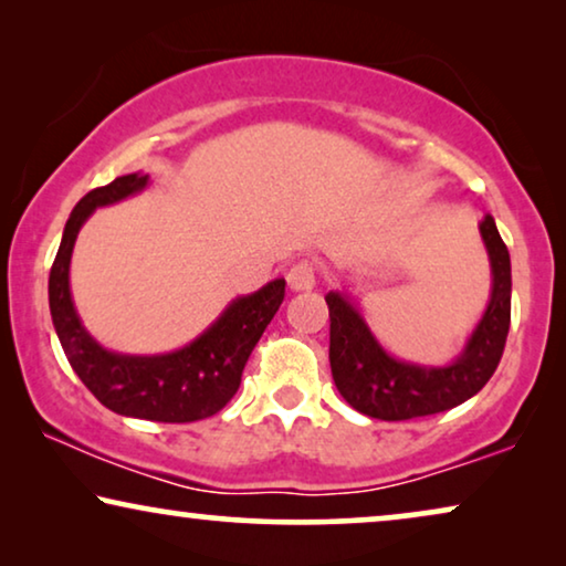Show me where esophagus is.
<instances>
[{
	"instance_id": "1",
	"label": "esophagus",
	"mask_w": 566,
	"mask_h": 566,
	"mask_svg": "<svg viewBox=\"0 0 566 566\" xmlns=\"http://www.w3.org/2000/svg\"><path fill=\"white\" fill-rule=\"evenodd\" d=\"M285 281H289V289L291 291H312L316 285V275H314V268L308 265V262H296L289 273H285Z\"/></svg>"
}]
</instances>
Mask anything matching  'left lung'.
<instances>
[{
  "mask_svg": "<svg viewBox=\"0 0 566 566\" xmlns=\"http://www.w3.org/2000/svg\"><path fill=\"white\" fill-rule=\"evenodd\" d=\"M490 254L492 293L482 319L448 366L399 360L378 343L350 296L329 291V366L337 391L358 412L376 420H412L453 409L482 391L505 350L510 329V252L490 213L479 223Z\"/></svg>",
  "mask_w": 566,
  "mask_h": 566,
  "instance_id": "8db88e82",
  "label": "left lung"
}]
</instances>
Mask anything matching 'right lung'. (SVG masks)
<instances>
[{
  "mask_svg": "<svg viewBox=\"0 0 566 566\" xmlns=\"http://www.w3.org/2000/svg\"><path fill=\"white\" fill-rule=\"evenodd\" d=\"M149 175L115 177L74 206L49 277V306L69 366L115 415L154 422H196L227 407L242 384L247 358L285 296V281L275 277L250 296H239L219 319L180 350L161 355L113 353L84 329L74 308L69 265L74 242L95 208L113 206L142 192Z\"/></svg>",
  "mask_w": 566,
  "mask_h": 566,
  "instance_id": "add662e5",
  "label": "right lung"
}]
</instances>
